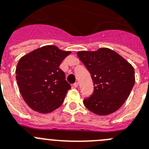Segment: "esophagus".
Masks as SVG:
<instances>
[{
  "label": "esophagus",
  "instance_id": "obj_1",
  "mask_svg": "<svg viewBox=\"0 0 149 149\" xmlns=\"http://www.w3.org/2000/svg\"><path fill=\"white\" fill-rule=\"evenodd\" d=\"M73 86H74V87H75V88L78 87V83H77V82L74 83V84H73Z\"/></svg>",
  "mask_w": 149,
  "mask_h": 149
}]
</instances>
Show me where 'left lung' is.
Instances as JSON below:
<instances>
[{"mask_svg":"<svg viewBox=\"0 0 149 149\" xmlns=\"http://www.w3.org/2000/svg\"><path fill=\"white\" fill-rule=\"evenodd\" d=\"M77 54L90 73L95 86L93 95L84 100L85 107L99 116L119 110L135 84L132 65L107 48L78 51Z\"/></svg>","mask_w":149,"mask_h":149,"instance_id":"1","label":"left lung"}]
</instances>
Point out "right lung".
I'll use <instances>...</instances> for the list:
<instances>
[{
	"label": "right lung",
	"mask_w": 149,
	"mask_h": 149,
	"mask_svg": "<svg viewBox=\"0 0 149 149\" xmlns=\"http://www.w3.org/2000/svg\"><path fill=\"white\" fill-rule=\"evenodd\" d=\"M70 54L55 45H45L19 60L15 70L17 84L33 110L48 113L62 105L71 86L59 66Z\"/></svg>",
	"instance_id": "right-lung-1"
}]
</instances>
